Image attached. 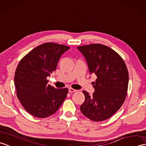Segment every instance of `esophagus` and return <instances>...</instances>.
Returning a JSON list of instances; mask_svg holds the SVG:
<instances>
[{
	"mask_svg": "<svg viewBox=\"0 0 146 146\" xmlns=\"http://www.w3.org/2000/svg\"><path fill=\"white\" fill-rule=\"evenodd\" d=\"M68 90H69L70 93H75V92H76V91H78V90H74L73 88H70Z\"/></svg>",
	"mask_w": 146,
	"mask_h": 146,
	"instance_id": "34e87169",
	"label": "esophagus"
}]
</instances>
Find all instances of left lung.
Here are the masks:
<instances>
[{
  "mask_svg": "<svg viewBox=\"0 0 146 146\" xmlns=\"http://www.w3.org/2000/svg\"><path fill=\"white\" fill-rule=\"evenodd\" d=\"M86 58L90 73L97 76L92 95L83 91L80 106L84 116L95 122L109 119L119 110L127 95L129 73L126 63L114 50L100 43L78 46Z\"/></svg>",
  "mask_w": 146,
  "mask_h": 146,
  "instance_id": "1",
  "label": "left lung"
}]
</instances>
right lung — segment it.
Returning <instances> with one entry per match:
<instances>
[{"label":"right lung","instance_id":"obj_1","mask_svg":"<svg viewBox=\"0 0 146 146\" xmlns=\"http://www.w3.org/2000/svg\"><path fill=\"white\" fill-rule=\"evenodd\" d=\"M69 48L47 42L35 47L20 61L14 77L17 96L32 116L48 117L56 113L65 100L68 89H56L47 84L46 78L56 70L60 58Z\"/></svg>","mask_w":146,"mask_h":146}]
</instances>
